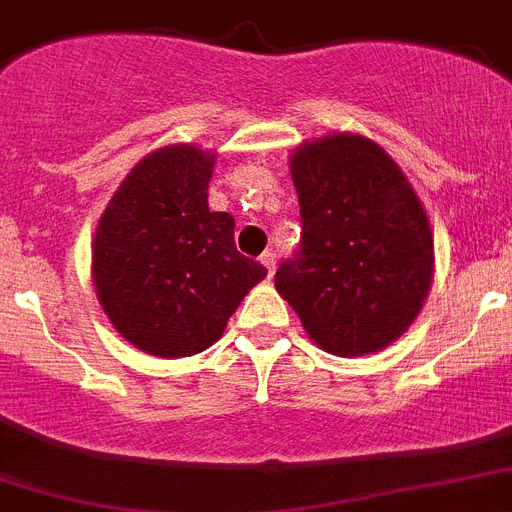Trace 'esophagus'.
Instances as JSON below:
<instances>
[{"label":"esophagus","mask_w":512,"mask_h":512,"mask_svg":"<svg viewBox=\"0 0 512 512\" xmlns=\"http://www.w3.org/2000/svg\"><path fill=\"white\" fill-rule=\"evenodd\" d=\"M261 264L266 266V272H269V277H272L274 269H277V253H272V251L261 253Z\"/></svg>","instance_id":"1"}]
</instances>
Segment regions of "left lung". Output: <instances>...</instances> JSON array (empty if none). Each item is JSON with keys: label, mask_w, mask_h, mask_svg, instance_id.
Returning <instances> with one entry per match:
<instances>
[{"label": "left lung", "mask_w": 512, "mask_h": 512, "mask_svg": "<svg viewBox=\"0 0 512 512\" xmlns=\"http://www.w3.org/2000/svg\"><path fill=\"white\" fill-rule=\"evenodd\" d=\"M290 176L303 243L274 287L323 352H381L412 326L432 287L425 207L381 144L352 131L298 144Z\"/></svg>", "instance_id": "obj_1"}]
</instances>
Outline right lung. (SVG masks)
I'll return each instance as SVG.
<instances>
[{
	"instance_id": "add662e5",
	"label": "right lung",
	"mask_w": 512,
	"mask_h": 512,
	"mask_svg": "<svg viewBox=\"0 0 512 512\" xmlns=\"http://www.w3.org/2000/svg\"><path fill=\"white\" fill-rule=\"evenodd\" d=\"M217 155L168 144L144 155L111 196L93 235V287L113 329L155 357H191L266 277L235 248V220L212 212Z\"/></svg>"
}]
</instances>
